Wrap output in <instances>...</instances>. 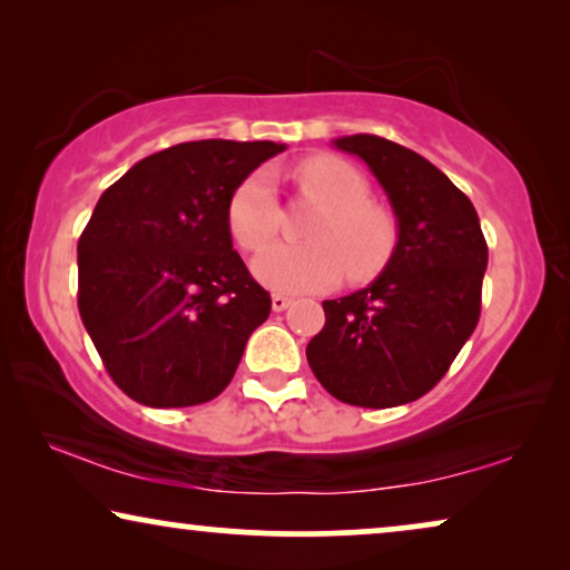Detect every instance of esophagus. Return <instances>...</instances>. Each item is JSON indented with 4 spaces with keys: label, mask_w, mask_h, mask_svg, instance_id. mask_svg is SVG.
Returning a JSON list of instances; mask_svg holds the SVG:
<instances>
[{
    "label": "esophagus",
    "mask_w": 570,
    "mask_h": 570,
    "mask_svg": "<svg viewBox=\"0 0 570 570\" xmlns=\"http://www.w3.org/2000/svg\"><path fill=\"white\" fill-rule=\"evenodd\" d=\"M287 306H291V298H287V295H279V293L272 295V308H275V311H285Z\"/></svg>",
    "instance_id": "34e87169"
}]
</instances>
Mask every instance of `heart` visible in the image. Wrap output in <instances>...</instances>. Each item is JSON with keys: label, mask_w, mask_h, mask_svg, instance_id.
<instances>
[{"label": "heart", "mask_w": 570, "mask_h": 570, "mask_svg": "<svg viewBox=\"0 0 570 570\" xmlns=\"http://www.w3.org/2000/svg\"><path fill=\"white\" fill-rule=\"evenodd\" d=\"M301 197L322 209L308 225L311 244H277L256 256L254 277L279 293H316L345 275L365 283L386 267L396 248V223L371 202V186L353 163L337 155H311L293 170ZM228 228L246 252H259L277 236L279 205L269 174L256 170L233 191Z\"/></svg>", "instance_id": "heart-1"}]
</instances>
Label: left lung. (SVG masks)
<instances>
[{"label": "left lung", "mask_w": 570, "mask_h": 570, "mask_svg": "<svg viewBox=\"0 0 570 570\" xmlns=\"http://www.w3.org/2000/svg\"><path fill=\"white\" fill-rule=\"evenodd\" d=\"M357 155L396 217V248L368 287L324 301L308 342L314 376L340 402L384 410L443 379L480 318L488 244L470 197L407 147L376 135L334 139Z\"/></svg>", "instance_id": "8db88e82"}]
</instances>
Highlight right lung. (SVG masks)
I'll return each mask as SVG.
<instances>
[{
    "mask_svg": "<svg viewBox=\"0 0 570 570\" xmlns=\"http://www.w3.org/2000/svg\"><path fill=\"white\" fill-rule=\"evenodd\" d=\"M285 145L199 139L100 194L77 244V306L108 376L147 407L215 400L272 298L233 252L228 202Z\"/></svg>",
    "mask_w": 570,
    "mask_h": 570,
    "instance_id": "1",
    "label": "right lung"
}]
</instances>
